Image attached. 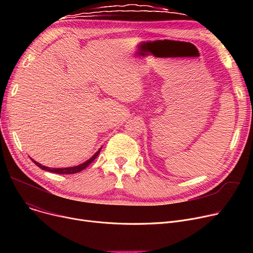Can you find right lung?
<instances>
[{
    "label": "right lung",
    "instance_id": "right-lung-1",
    "mask_svg": "<svg viewBox=\"0 0 253 253\" xmlns=\"http://www.w3.org/2000/svg\"><path fill=\"white\" fill-rule=\"evenodd\" d=\"M100 150H101V149H99V151L96 152L95 155L93 156L91 159H89L88 161H86L85 163H83V164H81V165L76 166V167H69V168H49V167H46V166H43V165H41V164H39L38 162H36V161H34V160H33V162H34L38 167H40V168L43 169V170L49 171V172H54V173H58V174H74V173H78V172L84 170L90 163H92L93 161H94L95 159H96V157L99 155Z\"/></svg>",
    "mask_w": 253,
    "mask_h": 253
}]
</instances>
